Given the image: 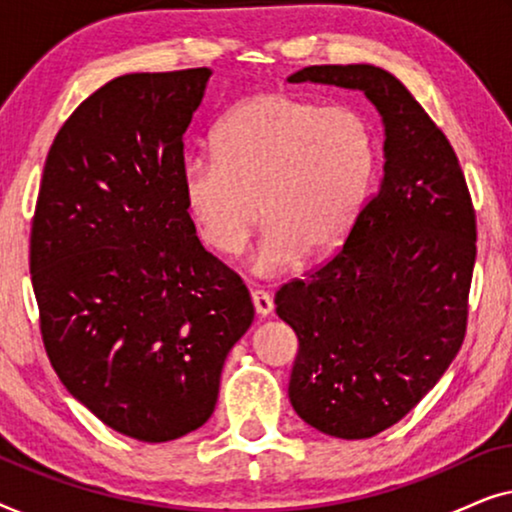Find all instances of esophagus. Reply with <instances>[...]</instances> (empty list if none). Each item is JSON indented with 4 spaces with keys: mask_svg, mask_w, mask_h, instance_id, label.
Instances as JSON below:
<instances>
[{
    "mask_svg": "<svg viewBox=\"0 0 512 512\" xmlns=\"http://www.w3.org/2000/svg\"><path fill=\"white\" fill-rule=\"evenodd\" d=\"M251 300H254V310L258 317H268V314L275 310V303H272V296L263 289L251 291Z\"/></svg>",
    "mask_w": 512,
    "mask_h": 512,
    "instance_id": "34e87169",
    "label": "esophagus"
}]
</instances>
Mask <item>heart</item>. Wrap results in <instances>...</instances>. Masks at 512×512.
Here are the masks:
<instances>
[{
  "label": "heart",
  "mask_w": 512,
  "mask_h": 512,
  "mask_svg": "<svg viewBox=\"0 0 512 512\" xmlns=\"http://www.w3.org/2000/svg\"><path fill=\"white\" fill-rule=\"evenodd\" d=\"M212 142L214 153L184 163V205L200 240L221 256L240 254L263 212L268 228L254 258L261 275L286 272L303 251L321 258L338 249L380 163L375 128L361 111L286 93L237 102Z\"/></svg>",
  "instance_id": "b5f03b06"
}]
</instances>
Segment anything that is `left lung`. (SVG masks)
<instances>
[{"instance_id":"8db88e82","label":"left lung","mask_w":512,"mask_h":512,"mask_svg":"<svg viewBox=\"0 0 512 512\" xmlns=\"http://www.w3.org/2000/svg\"><path fill=\"white\" fill-rule=\"evenodd\" d=\"M361 90L384 123V177L345 244L275 293L298 335L289 398L326 436L361 440L403 419L450 368L468 321L475 209L443 130L373 65H312L289 83Z\"/></svg>"}]
</instances>
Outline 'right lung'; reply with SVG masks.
Listing matches in <instances>:
<instances>
[{"mask_svg": "<svg viewBox=\"0 0 512 512\" xmlns=\"http://www.w3.org/2000/svg\"><path fill=\"white\" fill-rule=\"evenodd\" d=\"M212 69L125 74L48 151L30 272L48 359L111 429L167 443L212 417L223 361L254 321L237 272L184 205V132Z\"/></svg>", "mask_w": 512, "mask_h": 512, "instance_id": "right-lung-1", "label": "right lung"}]
</instances>
